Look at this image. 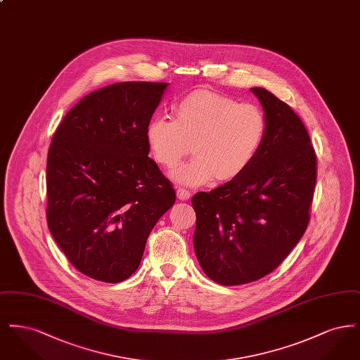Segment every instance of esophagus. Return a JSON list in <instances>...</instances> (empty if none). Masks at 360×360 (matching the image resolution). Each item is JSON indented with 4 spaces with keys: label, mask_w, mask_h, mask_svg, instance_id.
Listing matches in <instances>:
<instances>
[{
    "label": "esophagus",
    "mask_w": 360,
    "mask_h": 360,
    "mask_svg": "<svg viewBox=\"0 0 360 360\" xmlns=\"http://www.w3.org/2000/svg\"><path fill=\"white\" fill-rule=\"evenodd\" d=\"M176 197L179 200H182V201H186V200L190 198V191H188V188H176Z\"/></svg>",
    "instance_id": "obj_1"
}]
</instances>
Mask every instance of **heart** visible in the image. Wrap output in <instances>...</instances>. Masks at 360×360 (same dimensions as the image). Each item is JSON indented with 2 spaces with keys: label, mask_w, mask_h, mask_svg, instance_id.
<instances>
[{
  "label": "heart",
  "mask_w": 360,
  "mask_h": 360,
  "mask_svg": "<svg viewBox=\"0 0 360 360\" xmlns=\"http://www.w3.org/2000/svg\"><path fill=\"white\" fill-rule=\"evenodd\" d=\"M267 134L264 112L255 103L198 90L174 108V120L155 117L146 139L155 160L176 167L191 151L195 156L174 174L186 185H204L212 178L231 181L255 160Z\"/></svg>",
  "instance_id": "1"
}]
</instances>
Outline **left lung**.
<instances>
[{"label":"left lung","mask_w":360,"mask_h":360,"mask_svg":"<svg viewBox=\"0 0 360 360\" xmlns=\"http://www.w3.org/2000/svg\"><path fill=\"white\" fill-rule=\"evenodd\" d=\"M267 134L251 166L209 193H195L194 251L212 281H257L285 260L308 228L317 159L308 131L290 106L252 87Z\"/></svg>","instance_id":"obj_1"}]
</instances>
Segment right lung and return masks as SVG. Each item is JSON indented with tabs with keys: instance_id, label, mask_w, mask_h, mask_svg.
<instances>
[{
	"instance_id": "add662e5",
	"label": "right lung",
	"mask_w": 360,
	"mask_h": 360,
	"mask_svg": "<svg viewBox=\"0 0 360 360\" xmlns=\"http://www.w3.org/2000/svg\"><path fill=\"white\" fill-rule=\"evenodd\" d=\"M169 84L120 82L74 105L47 156V224L82 274L117 283L134 274L172 182L148 156L146 129Z\"/></svg>"
}]
</instances>
